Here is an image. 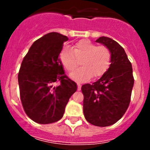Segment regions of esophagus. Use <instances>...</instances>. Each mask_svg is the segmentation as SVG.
<instances>
[{
    "label": "esophagus",
    "mask_w": 150,
    "mask_h": 150,
    "mask_svg": "<svg viewBox=\"0 0 150 150\" xmlns=\"http://www.w3.org/2000/svg\"><path fill=\"white\" fill-rule=\"evenodd\" d=\"M81 90V85L80 83H78V91Z\"/></svg>",
    "instance_id": "34e87169"
}]
</instances>
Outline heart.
Returning <instances> with one entry per match:
<instances>
[{"mask_svg": "<svg viewBox=\"0 0 150 150\" xmlns=\"http://www.w3.org/2000/svg\"><path fill=\"white\" fill-rule=\"evenodd\" d=\"M59 59L62 65L67 71H72L81 61V67L69 74L73 80L84 82L93 78H99L107 71L111 64L112 54L110 50L104 46H98L90 40L83 39L72 47L62 49Z\"/></svg>", "mask_w": 150, "mask_h": 150, "instance_id": "1", "label": "heart"}]
</instances>
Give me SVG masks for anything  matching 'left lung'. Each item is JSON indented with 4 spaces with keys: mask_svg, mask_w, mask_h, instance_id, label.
Segmentation results:
<instances>
[{
    "mask_svg": "<svg viewBox=\"0 0 150 150\" xmlns=\"http://www.w3.org/2000/svg\"><path fill=\"white\" fill-rule=\"evenodd\" d=\"M96 42L110 50L111 64L97 81L82 86L83 113L91 124L105 127L118 121L126 112L134 79L131 63L118 43L104 36Z\"/></svg>",
    "mask_w": 150,
    "mask_h": 150,
    "instance_id": "obj_1",
    "label": "left lung"
}]
</instances>
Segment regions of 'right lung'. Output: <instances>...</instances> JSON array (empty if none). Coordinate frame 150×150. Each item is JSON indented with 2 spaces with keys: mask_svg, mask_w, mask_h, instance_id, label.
Returning <instances> with one entry per match:
<instances>
[{
  "mask_svg": "<svg viewBox=\"0 0 150 150\" xmlns=\"http://www.w3.org/2000/svg\"><path fill=\"white\" fill-rule=\"evenodd\" d=\"M68 38L50 33L34 42L23 59L19 75L20 98L24 110L38 123L57 122L63 117L77 84L64 74L59 58ZM56 82L60 84L54 86Z\"/></svg>",
  "mask_w": 150,
  "mask_h": 150,
  "instance_id": "add662e5",
  "label": "right lung"
}]
</instances>
